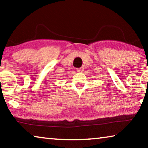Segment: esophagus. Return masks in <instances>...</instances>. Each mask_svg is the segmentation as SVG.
<instances>
[{"label":"esophagus","mask_w":148,"mask_h":148,"mask_svg":"<svg viewBox=\"0 0 148 148\" xmlns=\"http://www.w3.org/2000/svg\"><path fill=\"white\" fill-rule=\"evenodd\" d=\"M77 71L79 72H82L84 71V69L81 67V68H79V69H77Z\"/></svg>","instance_id":"esophagus-1"}]
</instances>
